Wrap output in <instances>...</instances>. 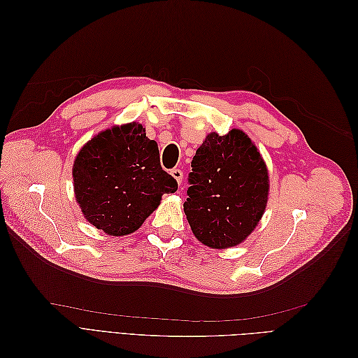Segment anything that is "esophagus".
Instances as JSON below:
<instances>
[{"label": "esophagus", "instance_id": "34e87169", "mask_svg": "<svg viewBox=\"0 0 358 358\" xmlns=\"http://www.w3.org/2000/svg\"><path fill=\"white\" fill-rule=\"evenodd\" d=\"M170 175H171L173 178H175V179H176V182H178L179 185H180L182 180H183V171H182L180 169H173V170L170 171Z\"/></svg>", "mask_w": 358, "mask_h": 358}]
</instances>
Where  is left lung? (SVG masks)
I'll list each match as a JSON object with an SVG mask.
<instances>
[{
	"label": "left lung",
	"instance_id": "1",
	"mask_svg": "<svg viewBox=\"0 0 358 358\" xmlns=\"http://www.w3.org/2000/svg\"><path fill=\"white\" fill-rule=\"evenodd\" d=\"M183 203L197 239L213 249L242 243L266 210L268 175L257 146L242 129L208 134L191 161Z\"/></svg>",
	"mask_w": 358,
	"mask_h": 358
}]
</instances>
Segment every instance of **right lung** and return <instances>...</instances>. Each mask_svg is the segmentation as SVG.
Listing matches in <instances>:
<instances>
[{
  "instance_id": "obj_1",
  "label": "right lung",
  "mask_w": 358,
  "mask_h": 358,
  "mask_svg": "<svg viewBox=\"0 0 358 358\" xmlns=\"http://www.w3.org/2000/svg\"><path fill=\"white\" fill-rule=\"evenodd\" d=\"M73 182L85 218L110 236L138 230L162 194L178 189L159 164L157 142L136 122L92 137L74 159Z\"/></svg>"
}]
</instances>
